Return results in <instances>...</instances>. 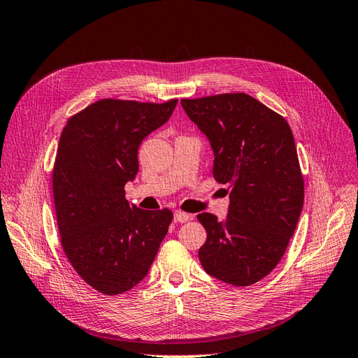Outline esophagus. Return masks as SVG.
<instances>
[{
    "instance_id": "1",
    "label": "esophagus",
    "mask_w": 358,
    "mask_h": 358,
    "mask_svg": "<svg viewBox=\"0 0 358 358\" xmlns=\"http://www.w3.org/2000/svg\"><path fill=\"white\" fill-rule=\"evenodd\" d=\"M173 220H175V222H187V221H189L191 220V215H188V213H183V212H180V210H176L175 212V215H173Z\"/></svg>"
}]
</instances>
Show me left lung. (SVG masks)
Segmentation results:
<instances>
[{
	"mask_svg": "<svg viewBox=\"0 0 358 358\" xmlns=\"http://www.w3.org/2000/svg\"><path fill=\"white\" fill-rule=\"evenodd\" d=\"M180 104L209 140L215 180L230 191L224 221L208 212L197 215L208 233L200 263L225 284L252 285L280 262L303 209L305 185L291 128L243 92Z\"/></svg>",
	"mask_w": 358,
	"mask_h": 358,
	"instance_id": "obj_1",
	"label": "left lung"
}]
</instances>
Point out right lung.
Wrapping results in <instances>:
<instances>
[{
	"label": "right lung",
	"mask_w": 358,
	"mask_h": 358,
	"mask_svg": "<svg viewBox=\"0 0 358 358\" xmlns=\"http://www.w3.org/2000/svg\"><path fill=\"white\" fill-rule=\"evenodd\" d=\"M178 104L104 99L69 119L52 173L61 245L94 289L122 294L143 280L173 213L125 200L138 171L143 138L164 125Z\"/></svg>",
	"instance_id": "obj_1"
}]
</instances>
